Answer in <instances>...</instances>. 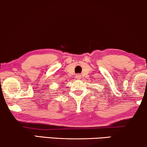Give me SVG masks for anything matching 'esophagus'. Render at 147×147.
<instances>
[{
	"label": "esophagus",
	"instance_id": "1",
	"mask_svg": "<svg viewBox=\"0 0 147 147\" xmlns=\"http://www.w3.org/2000/svg\"><path fill=\"white\" fill-rule=\"evenodd\" d=\"M76 78H77V79H80L81 78V75H76Z\"/></svg>",
	"mask_w": 147,
	"mask_h": 147
}]
</instances>
